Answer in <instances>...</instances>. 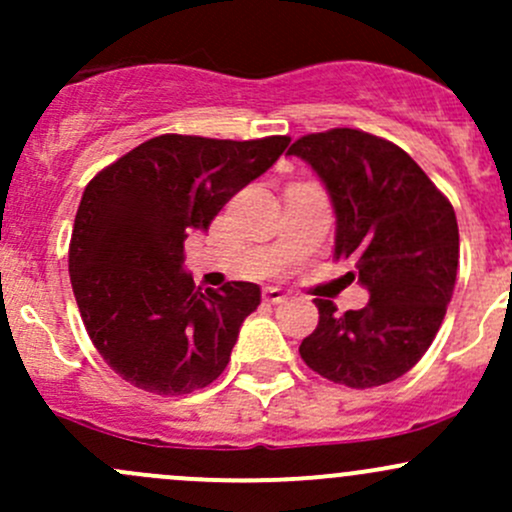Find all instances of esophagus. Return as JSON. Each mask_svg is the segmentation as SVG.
Instances as JSON below:
<instances>
[{
    "mask_svg": "<svg viewBox=\"0 0 512 512\" xmlns=\"http://www.w3.org/2000/svg\"><path fill=\"white\" fill-rule=\"evenodd\" d=\"M262 297H265V302H270V304H280L287 299V292L280 287H265L262 289Z\"/></svg>",
    "mask_w": 512,
    "mask_h": 512,
    "instance_id": "34e87169",
    "label": "esophagus"
}]
</instances>
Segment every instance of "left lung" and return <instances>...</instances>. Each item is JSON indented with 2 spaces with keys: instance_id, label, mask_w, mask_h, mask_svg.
<instances>
[{
  "instance_id": "obj_1",
  "label": "left lung",
  "mask_w": 512,
  "mask_h": 512,
  "mask_svg": "<svg viewBox=\"0 0 512 512\" xmlns=\"http://www.w3.org/2000/svg\"><path fill=\"white\" fill-rule=\"evenodd\" d=\"M287 153L322 178L337 213L334 257L354 260L369 289V304L344 314L314 299L319 324L299 354L334 384H389L426 354L446 317L458 272L453 205L409 153L356 128L309 133Z\"/></svg>"
}]
</instances>
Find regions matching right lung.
Listing matches in <instances>:
<instances>
[{
    "instance_id": "1",
    "label": "right lung",
    "mask_w": 512,
    "mask_h": 512,
    "mask_svg": "<svg viewBox=\"0 0 512 512\" xmlns=\"http://www.w3.org/2000/svg\"><path fill=\"white\" fill-rule=\"evenodd\" d=\"M287 146L289 136L165 133L86 185L69 245L71 287L98 354L128 384L180 396L223 374L260 287H195L183 245Z\"/></svg>"
}]
</instances>
